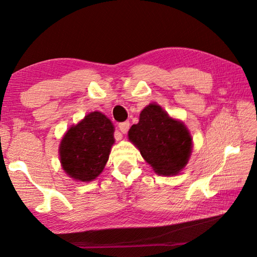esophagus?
I'll return each mask as SVG.
<instances>
[{
	"instance_id": "34e87169",
	"label": "esophagus",
	"mask_w": 257,
	"mask_h": 257,
	"mask_svg": "<svg viewBox=\"0 0 257 257\" xmlns=\"http://www.w3.org/2000/svg\"><path fill=\"white\" fill-rule=\"evenodd\" d=\"M129 125H130L129 121H123V122H120L118 127H119L120 132H121L122 134H127L128 129H129Z\"/></svg>"
}]
</instances>
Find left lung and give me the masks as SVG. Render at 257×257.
<instances>
[{
    "mask_svg": "<svg viewBox=\"0 0 257 257\" xmlns=\"http://www.w3.org/2000/svg\"><path fill=\"white\" fill-rule=\"evenodd\" d=\"M128 138L160 176L178 174L192 150V138L184 123L171 118L157 103L140 112L139 122L129 129Z\"/></svg>",
    "mask_w": 257,
    "mask_h": 257,
    "instance_id": "left-lung-1",
    "label": "left lung"
}]
</instances>
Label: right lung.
<instances>
[{
  "label": "right lung",
  "mask_w": 257,
  "mask_h": 257,
  "mask_svg": "<svg viewBox=\"0 0 257 257\" xmlns=\"http://www.w3.org/2000/svg\"><path fill=\"white\" fill-rule=\"evenodd\" d=\"M113 124L99 111H92L72 125L59 145L61 163L70 178L95 180L105 168L114 143Z\"/></svg>",
  "instance_id": "obj_1"
}]
</instances>
